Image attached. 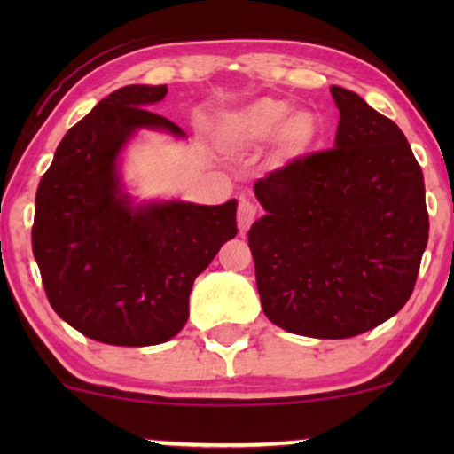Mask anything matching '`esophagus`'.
<instances>
[{
    "label": "esophagus",
    "instance_id": "1",
    "mask_svg": "<svg viewBox=\"0 0 454 454\" xmlns=\"http://www.w3.org/2000/svg\"><path fill=\"white\" fill-rule=\"evenodd\" d=\"M256 213H258V207L254 205L249 198H245V196L239 198V207H237L239 231H241V232L247 231V228L254 223V220H256Z\"/></svg>",
    "mask_w": 454,
    "mask_h": 454
}]
</instances>
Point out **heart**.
I'll return each instance as SVG.
<instances>
[{
	"label": "heart",
	"instance_id": "heart-1",
	"mask_svg": "<svg viewBox=\"0 0 454 454\" xmlns=\"http://www.w3.org/2000/svg\"><path fill=\"white\" fill-rule=\"evenodd\" d=\"M290 111V104L267 98L231 114L226 129L234 143L243 147H260L275 138L286 158H296L314 147L320 121L311 111Z\"/></svg>",
	"mask_w": 454,
	"mask_h": 454
}]
</instances>
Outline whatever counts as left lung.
<instances>
[{"instance_id": "8db88e82", "label": "left lung", "mask_w": 454, "mask_h": 454, "mask_svg": "<svg viewBox=\"0 0 454 454\" xmlns=\"http://www.w3.org/2000/svg\"><path fill=\"white\" fill-rule=\"evenodd\" d=\"M335 147L254 184L267 215L249 228L262 311L316 340H346L408 303L429 239L423 170L403 132L331 87Z\"/></svg>"}]
</instances>
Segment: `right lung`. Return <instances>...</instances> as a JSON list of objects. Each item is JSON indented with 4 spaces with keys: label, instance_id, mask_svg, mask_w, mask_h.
<instances>
[{
    "label": "right lung",
    "instance_id": "right-lung-1",
    "mask_svg": "<svg viewBox=\"0 0 454 454\" xmlns=\"http://www.w3.org/2000/svg\"><path fill=\"white\" fill-rule=\"evenodd\" d=\"M168 87L128 85L67 129L35 192L31 247L57 316L111 346L168 341L190 317V293L237 234V200L220 207H132L117 158L137 128H181L145 106Z\"/></svg>",
    "mask_w": 454,
    "mask_h": 454
}]
</instances>
